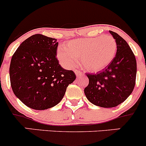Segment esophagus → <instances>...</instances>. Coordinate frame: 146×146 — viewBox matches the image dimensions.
<instances>
[{
  "label": "esophagus",
  "mask_w": 146,
  "mask_h": 146,
  "mask_svg": "<svg viewBox=\"0 0 146 146\" xmlns=\"http://www.w3.org/2000/svg\"><path fill=\"white\" fill-rule=\"evenodd\" d=\"M75 73L76 74V76H78V75L81 74V73H82V72L80 71L79 70H75Z\"/></svg>",
  "instance_id": "34e87169"
}]
</instances>
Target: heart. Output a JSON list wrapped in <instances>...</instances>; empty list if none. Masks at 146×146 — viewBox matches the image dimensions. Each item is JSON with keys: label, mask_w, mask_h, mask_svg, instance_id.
<instances>
[{"label": "heart", "mask_w": 146, "mask_h": 146, "mask_svg": "<svg viewBox=\"0 0 146 146\" xmlns=\"http://www.w3.org/2000/svg\"><path fill=\"white\" fill-rule=\"evenodd\" d=\"M117 45L111 36L81 38L70 41L65 47L60 46L58 56L65 67L73 68L80 58L83 67L89 71H99L114 59Z\"/></svg>", "instance_id": "obj_1"}]
</instances>
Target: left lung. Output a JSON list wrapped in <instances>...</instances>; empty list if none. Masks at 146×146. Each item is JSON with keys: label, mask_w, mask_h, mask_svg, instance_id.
Listing matches in <instances>:
<instances>
[{"label": "left lung", "mask_w": 146, "mask_h": 146, "mask_svg": "<svg viewBox=\"0 0 146 146\" xmlns=\"http://www.w3.org/2000/svg\"><path fill=\"white\" fill-rule=\"evenodd\" d=\"M117 45L111 63L96 74H87L89 84L84 90L91 103L104 108L118 106L131 94L136 84V60L127 42L116 32L110 31Z\"/></svg>", "instance_id": "8db88e82"}]
</instances>
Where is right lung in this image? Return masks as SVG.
I'll list each match as a JSON object with an SVG mask.
<instances>
[{
  "label": "right lung",
  "instance_id": "add662e5",
  "mask_svg": "<svg viewBox=\"0 0 146 146\" xmlns=\"http://www.w3.org/2000/svg\"><path fill=\"white\" fill-rule=\"evenodd\" d=\"M57 39L36 34L25 40L13 55L10 80L15 96L29 108L44 110L64 98L76 76L65 70L56 57Z\"/></svg>",
  "mask_w": 146,
  "mask_h": 146
}]
</instances>
